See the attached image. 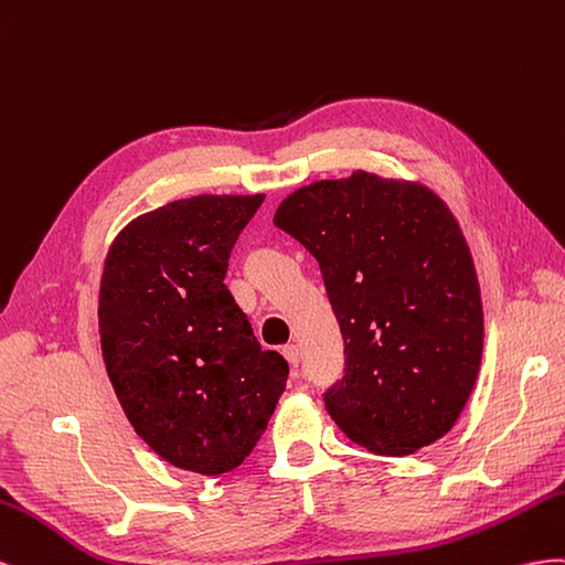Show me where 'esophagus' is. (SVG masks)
Masks as SVG:
<instances>
[{
  "label": "esophagus",
  "mask_w": 565,
  "mask_h": 565,
  "mask_svg": "<svg viewBox=\"0 0 565 565\" xmlns=\"http://www.w3.org/2000/svg\"><path fill=\"white\" fill-rule=\"evenodd\" d=\"M281 352H284V358L288 360V364H291V366H298V362H300V350H298V345H296V343H288V345H284V348H281Z\"/></svg>",
  "instance_id": "esophagus-1"
}]
</instances>
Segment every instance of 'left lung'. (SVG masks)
Returning <instances> with one entry per match:
<instances>
[{"instance_id":"left-lung-1","label":"left lung","mask_w":565,"mask_h":565,"mask_svg":"<svg viewBox=\"0 0 565 565\" xmlns=\"http://www.w3.org/2000/svg\"><path fill=\"white\" fill-rule=\"evenodd\" d=\"M274 224L319 263L345 343L324 405L350 440L385 457L455 426L482 354L471 250L422 184L352 172L294 191Z\"/></svg>"}]
</instances>
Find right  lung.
Segmentation results:
<instances>
[{
  "mask_svg": "<svg viewBox=\"0 0 565 565\" xmlns=\"http://www.w3.org/2000/svg\"><path fill=\"white\" fill-rule=\"evenodd\" d=\"M255 196H193L132 220L108 250L99 333L139 438L177 469L234 471L263 438L288 362L263 350L224 274Z\"/></svg>",
  "mask_w": 565,
  "mask_h": 565,
  "instance_id": "add662e5",
  "label": "right lung"
}]
</instances>
